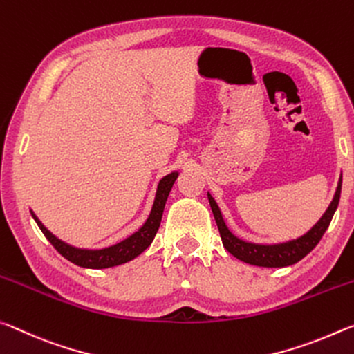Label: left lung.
<instances>
[{"label":"left lung","instance_id":"left-lung-1","mask_svg":"<svg viewBox=\"0 0 354 354\" xmlns=\"http://www.w3.org/2000/svg\"><path fill=\"white\" fill-rule=\"evenodd\" d=\"M340 191H342V176L339 178L337 189L329 204L328 210L323 213V216L318 219L317 224L312 227L308 234L301 235L297 240H290L286 243H276V245H259V243H249L235 236L225 225L221 210L213 199L210 193H207L208 202H210L213 216L218 225L219 235H221L223 245L232 256L236 257L241 262L256 265V266H265V268H281V266H288L299 262L301 259L308 256V254L314 249L326 229L329 227V223L334 216L335 210H337L339 201H340Z\"/></svg>","mask_w":354,"mask_h":354}]
</instances>
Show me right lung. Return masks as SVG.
<instances>
[{
	"mask_svg": "<svg viewBox=\"0 0 354 354\" xmlns=\"http://www.w3.org/2000/svg\"><path fill=\"white\" fill-rule=\"evenodd\" d=\"M177 177H178V172L174 171L161 178L158 183V188H156L152 210H150V215L146 219V223H144L141 227L135 232V234H131L130 236H127L125 240L115 243V245L108 246V248H102V249L75 248L51 234V232L42 224V221L34 215L32 210H31V215L34 218V221L37 223L39 229L42 230V234L46 236V240L55 246L56 251L59 252L62 257L71 260V262L75 265L83 266V268H92V270L111 268V266H118V265L130 262V260L138 257L139 254L146 251V249L150 246V243H152L155 239L156 232H158L167 196H169V191L172 188L174 182L177 180Z\"/></svg>",
	"mask_w": 354,
	"mask_h": 354,
	"instance_id": "1",
	"label": "right lung"
}]
</instances>
